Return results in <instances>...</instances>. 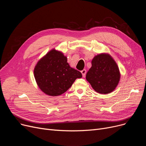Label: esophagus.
Masks as SVG:
<instances>
[{"mask_svg":"<svg viewBox=\"0 0 146 146\" xmlns=\"http://www.w3.org/2000/svg\"><path fill=\"white\" fill-rule=\"evenodd\" d=\"M81 73H82V74L83 77H85V75H86V70H85V69H83V70L81 71Z\"/></svg>","mask_w":146,"mask_h":146,"instance_id":"esophagus-1","label":"esophagus"}]
</instances>
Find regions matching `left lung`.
Segmentation results:
<instances>
[{"label":"left lung","instance_id":"obj_1","mask_svg":"<svg viewBox=\"0 0 146 146\" xmlns=\"http://www.w3.org/2000/svg\"><path fill=\"white\" fill-rule=\"evenodd\" d=\"M121 74L118 66L108 53H101L92 60L86 79L96 92L108 94L118 86Z\"/></svg>","mask_w":146,"mask_h":146}]
</instances>
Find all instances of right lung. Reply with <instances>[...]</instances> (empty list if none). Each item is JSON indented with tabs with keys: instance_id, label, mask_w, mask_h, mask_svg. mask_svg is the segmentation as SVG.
<instances>
[{
	"instance_id": "right-lung-1",
	"label": "right lung",
	"mask_w": 146,
	"mask_h": 146,
	"mask_svg": "<svg viewBox=\"0 0 146 146\" xmlns=\"http://www.w3.org/2000/svg\"><path fill=\"white\" fill-rule=\"evenodd\" d=\"M38 86L46 95L57 96L70 88L76 79L82 78V73L71 67L67 57L53 48L38 61L34 70Z\"/></svg>"
}]
</instances>
